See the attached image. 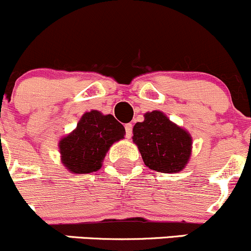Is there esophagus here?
Here are the masks:
<instances>
[{"instance_id":"1","label":"esophagus","mask_w":251,"mask_h":251,"mask_svg":"<svg viewBox=\"0 0 251 251\" xmlns=\"http://www.w3.org/2000/svg\"><path fill=\"white\" fill-rule=\"evenodd\" d=\"M126 136L128 137H130L131 136V133H133V125H131V123H128V125H126Z\"/></svg>"}]
</instances>
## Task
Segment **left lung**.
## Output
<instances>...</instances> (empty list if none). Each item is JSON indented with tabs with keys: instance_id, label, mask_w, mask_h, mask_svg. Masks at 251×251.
Wrapping results in <instances>:
<instances>
[{
	"instance_id": "8db88e82",
	"label": "left lung",
	"mask_w": 251,
	"mask_h": 251,
	"mask_svg": "<svg viewBox=\"0 0 251 251\" xmlns=\"http://www.w3.org/2000/svg\"><path fill=\"white\" fill-rule=\"evenodd\" d=\"M133 134V141L151 170L176 174L187 165L191 153V137L163 112L145 114V121L134 126Z\"/></svg>"
}]
</instances>
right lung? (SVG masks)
<instances>
[{
    "mask_svg": "<svg viewBox=\"0 0 251 251\" xmlns=\"http://www.w3.org/2000/svg\"><path fill=\"white\" fill-rule=\"evenodd\" d=\"M125 126L112 115L86 112L76 129L60 141L62 163L74 174H90L101 168L107 150L123 139Z\"/></svg>",
    "mask_w": 251,
    "mask_h": 251,
    "instance_id": "right-lung-1",
    "label": "right lung"
}]
</instances>
